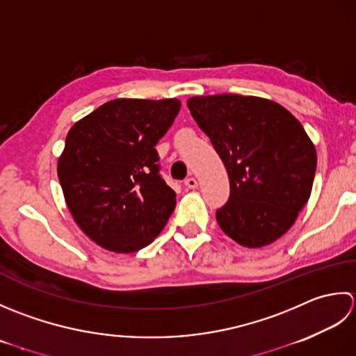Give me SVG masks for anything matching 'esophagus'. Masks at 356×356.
I'll return each mask as SVG.
<instances>
[{"instance_id": "esophagus-1", "label": "esophagus", "mask_w": 356, "mask_h": 356, "mask_svg": "<svg viewBox=\"0 0 356 356\" xmlns=\"http://www.w3.org/2000/svg\"><path fill=\"white\" fill-rule=\"evenodd\" d=\"M184 186L188 187V188H197V187H198V181L195 179L193 177H191V178H187V179L184 181Z\"/></svg>"}]
</instances>
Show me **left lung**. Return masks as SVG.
Wrapping results in <instances>:
<instances>
[{"label":"left lung","instance_id":"8db88e82","mask_svg":"<svg viewBox=\"0 0 356 356\" xmlns=\"http://www.w3.org/2000/svg\"><path fill=\"white\" fill-rule=\"evenodd\" d=\"M187 107L229 175V201L216 210L221 230L249 249L277 241L314 186L316 150L301 122L272 99L234 93L192 97Z\"/></svg>","mask_w":356,"mask_h":356}]
</instances>
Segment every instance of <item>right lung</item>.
<instances>
[{"mask_svg":"<svg viewBox=\"0 0 356 356\" xmlns=\"http://www.w3.org/2000/svg\"><path fill=\"white\" fill-rule=\"evenodd\" d=\"M181 101L118 98L78 120L58 158L64 201L99 248L134 253L159 235L177 195L159 177L156 143Z\"/></svg>","mask_w":356,"mask_h":356,"instance_id":"1","label":"right lung"}]
</instances>
